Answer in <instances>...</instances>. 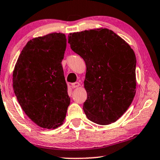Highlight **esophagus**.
<instances>
[{"label": "esophagus", "mask_w": 160, "mask_h": 160, "mask_svg": "<svg viewBox=\"0 0 160 160\" xmlns=\"http://www.w3.org/2000/svg\"><path fill=\"white\" fill-rule=\"evenodd\" d=\"M80 86V83H78V82H75V83H73L72 84V87L73 88H77V87H78Z\"/></svg>", "instance_id": "1"}]
</instances>
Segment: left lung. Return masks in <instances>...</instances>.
Returning a JSON list of instances; mask_svg holds the SVG:
<instances>
[{
	"instance_id": "left-lung-1",
	"label": "left lung",
	"mask_w": 160,
	"mask_h": 160,
	"mask_svg": "<svg viewBox=\"0 0 160 160\" xmlns=\"http://www.w3.org/2000/svg\"><path fill=\"white\" fill-rule=\"evenodd\" d=\"M71 48L86 63L83 109L90 121L115 122L128 109L136 94V56L128 43L112 30L95 28L68 36Z\"/></svg>"
}]
</instances>
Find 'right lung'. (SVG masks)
Masks as SVG:
<instances>
[{
    "instance_id": "obj_1",
    "label": "right lung",
    "mask_w": 160,
    "mask_h": 160,
    "mask_svg": "<svg viewBox=\"0 0 160 160\" xmlns=\"http://www.w3.org/2000/svg\"><path fill=\"white\" fill-rule=\"evenodd\" d=\"M66 35L49 33L28 41L13 72V88L26 114L38 126L56 129L64 122L70 98L61 65Z\"/></svg>"
}]
</instances>
